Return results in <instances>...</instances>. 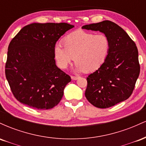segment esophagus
Instances as JSON below:
<instances>
[{
	"mask_svg": "<svg viewBox=\"0 0 146 146\" xmlns=\"http://www.w3.org/2000/svg\"><path fill=\"white\" fill-rule=\"evenodd\" d=\"M79 78H80L79 76H71V79L73 80H77L78 79H79Z\"/></svg>",
	"mask_w": 146,
	"mask_h": 146,
	"instance_id": "esophagus-1",
	"label": "esophagus"
}]
</instances>
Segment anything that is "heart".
Segmentation results:
<instances>
[{
	"mask_svg": "<svg viewBox=\"0 0 146 146\" xmlns=\"http://www.w3.org/2000/svg\"><path fill=\"white\" fill-rule=\"evenodd\" d=\"M64 46L57 44L54 47V57L59 67L66 68L75 60V71L90 73L104 63L109 54L110 42L104 33L77 31L64 39Z\"/></svg>",
	"mask_w": 146,
	"mask_h": 146,
	"instance_id": "heart-1",
	"label": "heart"
}]
</instances>
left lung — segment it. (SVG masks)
Masks as SVG:
<instances>
[{
    "label": "left lung",
    "instance_id": "8db88e82",
    "mask_svg": "<svg viewBox=\"0 0 146 146\" xmlns=\"http://www.w3.org/2000/svg\"><path fill=\"white\" fill-rule=\"evenodd\" d=\"M82 29L99 31L109 38L108 58L86 78L85 96L94 106L106 108L131 95L140 73L138 50L128 33L110 21L84 25Z\"/></svg>",
    "mask_w": 146,
    "mask_h": 146
}]
</instances>
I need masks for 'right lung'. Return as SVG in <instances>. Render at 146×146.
<instances>
[{
  "label": "right lung",
  "instance_id": "add662e5",
  "mask_svg": "<svg viewBox=\"0 0 146 146\" xmlns=\"http://www.w3.org/2000/svg\"><path fill=\"white\" fill-rule=\"evenodd\" d=\"M68 23H32L10 42L5 75L11 92L23 104L48 110L59 104L69 75L56 64L54 47L66 31Z\"/></svg>",
  "mask_w": 146,
  "mask_h": 146
}]
</instances>
